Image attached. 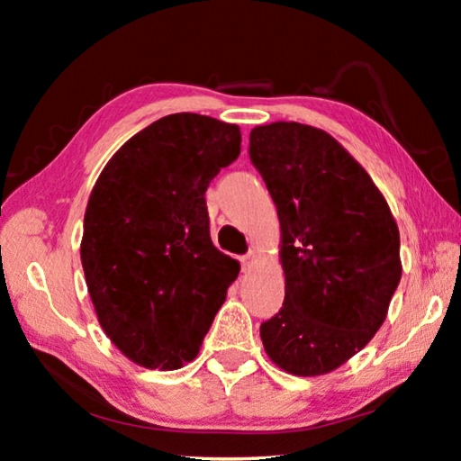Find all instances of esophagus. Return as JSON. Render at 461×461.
<instances>
[{
	"label": "esophagus",
	"instance_id": "obj_1",
	"mask_svg": "<svg viewBox=\"0 0 461 461\" xmlns=\"http://www.w3.org/2000/svg\"><path fill=\"white\" fill-rule=\"evenodd\" d=\"M256 262V256L252 254V252H248V254H244V256H240V264H241V268L244 270H248V268H252V264Z\"/></svg>",
	"mask_w": 461,
	"mask_h": 461
}]
</instances>
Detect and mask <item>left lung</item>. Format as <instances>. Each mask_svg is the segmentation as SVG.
I'll return each instance as SVG.
<instances>
[{
  "mask_svg": "<svg viewBox=\"0 0 461 461\" xmlns=\"http://www.w3.org/2000/svg\"><path fill=\"white\" fill-rule=\"evenodd\" d=\"M249 160L276 205L285 303L260 325L272 362L319 376L384 323L401 283V236L370 175L327 131L275 122L249 131Z\"/></svg>",
  "mask_w": 461,
  "mask_h": 461,
  "instance_id": "8db88e82",
  "label": "left lung"
}]
</instances>
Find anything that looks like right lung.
Instances as JSON below:
<instances>
[{"label": "right lung", "instance_id": "1", "mask_svg": "<svg viewBox=\"0 0 461 461\" xmlns=\"http://www.w3.org/2000/svg\"><path fill=\"white\" fill-rule=\"evenodd\" d=\"M240 142L233 123L167 115L131 136L93 186L85 280L107 338L144 368L191 362L238 278L240 264L209 236L205 191Z\"/></svg>", "mask_w": 461, "mask_h": 461}]
</instances>
